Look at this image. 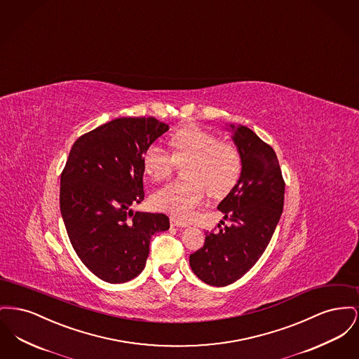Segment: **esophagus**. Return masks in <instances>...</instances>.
I'll return each mask as SVG.
<instances>
[{
  "instance_id": "34e87169",
  "label": "esophagus",
  "mask_w": 359,
  "mask_h": 359,
  "mask_svg": "<svg viewBox=\"0 0 359 359\" xmlns=\"http://www.w3.org/2000/svg\"><path fill=\"white\" fill-rule=\"evenodd\" d=\"M170 224L172 226H188V224H187V223H184V222L178 220V219H174V217H171Z\"/></svg>"
}]
</instances>
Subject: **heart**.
I'll list each match as a JSON object with an SVG mask.
<instances>
[{"mask_svg": "<svg viewBox=\"0 0 359 359\" xmlns=\"http://www.w3.org/2000/svg\"><path fill=\"white\" fill-rule=\"evenodd\" d=\"M172 155L158 144L143 154L144 172L161 181L170 175L177 163H188L184 169L187 181L170 182L154 191L152 205L171 216L189 220L198 207L205 191L212 197H223L236 185L242 161L235 146L220 142L215 133L200 127H185L169 137Z\"/></svg>", "mask_w": 359, "mask_h": 359, "instance_id": "b5f03b06", "label": "heart"}]
</instances>
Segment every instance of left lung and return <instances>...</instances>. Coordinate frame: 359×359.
<instances>
[{"mask_svg": "<svg viewBox=\"0 0 359 359\" xmlns=\"http://www.w3.org/2000/svg\"><path fill=\"white\" fill-rule=\"evenodd\" d=\"M226 130L242 161L236 185L217 207L229 224L207 233L204 245L189 257L193 273L212 286L235 283L257 264L280 222L285 194L274 150L245 126Z\"/></svg>", "mask_w": 359, "mask_h": 359, "instance_id": "left-lung-1", "label": "left lung"}]
</instances>
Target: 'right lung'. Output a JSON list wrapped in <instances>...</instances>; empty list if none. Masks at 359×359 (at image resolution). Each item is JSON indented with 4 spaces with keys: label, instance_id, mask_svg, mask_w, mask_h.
Wrapping results in <instances>:
<instances>
[{
    "label": "right lung",
    "instance_id": "1",
    "mask_svg": "<svg viewBox=\"0 0 359 359\" xmlns=\"http://www.w3.org/2000/svg\"><path fill=\"white\" fill-rule=\"evenodd\" d=\"M169 131L155 117H120L82 135L60 175V213L76 255L109 283L137 277L150 239L170 228L163 213L133 212L144 198L143 154Z\"/></svg>",
    "mask_w": 359,
    "mask_h": 359
}]
</instances>
